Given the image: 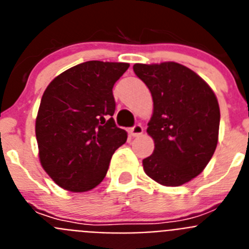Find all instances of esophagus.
Instances as JSON below:
<instances>
[{
    "label": "esophagus",
    "mask_w": 249,
    "mask_h": 249,
    "mask_svg": "<svg viewBox=\"0 0 249 249\" xmlns=\"http://www.w3.org/2000/svg\"><path fill=\"white\" fill-rule=\"evenodd\" d=\"M143 133V127L141 126V124H136L135 127H132L131 129H129V135L132 136V137H138V136H141Z\"/></svg>",
    "instance_id": "obj_1"
}]
</instances>
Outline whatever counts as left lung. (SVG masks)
Wrapping results in <instances>:
<instances>
[{
  "label": "left lung",
  "instance_id": "8db88e82",
  "mask_svg": "<svg viewBox=\"0 0 249 249\" xmlns=\"http://www.w3.org/2000/svg\"><path fill=\"white\" fill-rule=\"evenodd\" d=\"M133 71L151 91L153 113L147 133L155 151L144 173L162 186L178 187L206 168L218 143L219 106L198 74L177 62L136 63Z\"/></svg>",
  "mask_w": 249,
  "mask_h": 249
}]
</instances>
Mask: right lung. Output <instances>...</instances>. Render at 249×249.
<instances>
[{
    "label": "right lung",
    "instance_id": "1",
    "mask_svg": "<svg viewBox=\"0 0 249 249\" xmlns=\"http://www.w3.org/2000/svg\"><path fill=\"white\" fill-rule=\"evenodd\" d=\"M128 63L87 61L53 78L41 98L36 138L41 166L63 190L87 192L101 183L127 141L116 126L113 85Z\"/></svg>",
    "mask_w": 249,
    "mask_h": 249
}]
</instances>
